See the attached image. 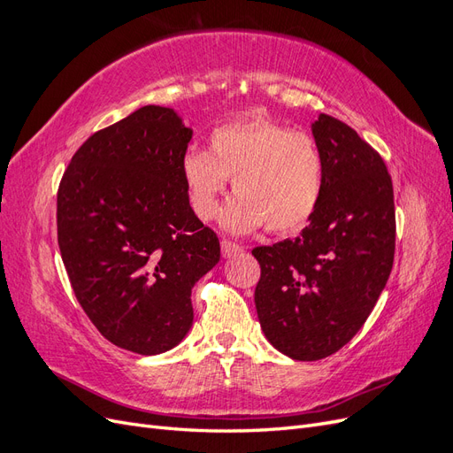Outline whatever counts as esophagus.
I'll return each mask as SVG.
<instances>
[{
	"label": "esophagus",
	"mask_w": 453,
	"mask_h": 453,
	"mask_svg": "<svg viewBox=\"0 0 453 453\" xmlns=\"http://www.w3.org/2000/svg\"><path fill=\"white\" fill-rule=\"evenodd\" d=\"M221 250H223V257L225 258H232V257H236V255H240L243 251L242 245H238L234 242H228V240L221 242Z\"/></svg>",
	"instance_id": "34e87169"
}]
</instances>
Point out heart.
Masks as SVG:
<instances>
[{
	"label": "heart",
	"instance_id": "1",
	"mask_svg": "<svg viewBox=\"0 0 453 453\" xmlns=\"http://www.w3.org/2000/svg\"><path fill=\"white\" fill-rule=\"evenodd\" d=\"M181 177L193 211L208 221L219 208L228 177L236 196L221 213L232 234L265 225L272 232L304 226L321 202L325 162L311 135L266 119L228 122L210 134V153L188 149Z\"/></svg>",
	"mask_w": 453,
	"mask_h": 453
}]
</instances>
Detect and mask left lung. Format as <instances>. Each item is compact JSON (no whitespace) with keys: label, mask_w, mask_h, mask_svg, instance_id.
I'll list each match as a JSON object with an SVG mask.
<instances>
[{"label":"left lung","mask_w":453,"mask_h":453,"mask_svg":"<svg viewBox=\"0 0 453 453\" xmlns=\"http://www.w3.org/2000/svg\"><path fill=\"white\" fill-rule=\"evenodd\" d=\"M311 135L325 162L318 210L298 238L253 250L260 328L295 361L325 359L357 334L395 255L393 185L381 157L323 113Z\"/></svg>","instance_id":"left-lung-1"}]
</instances>
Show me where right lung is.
Returning <instances> with one entry per match:
<instances>
[{"instance_id": "right-lung-1", "label": "right lung", "mask_w": 453, "mask_h": 453, "mask_svg": "<svg viewBox=\"0 0 453 453\" xmlns=\"http://www.w3.org/2000/svg\"><path fill=\"white\" fill-rule=\"evenodd\" d=\"M190 138L175 109L140 107L90 135L58 188V245L79 304L111 344L140 355L187 336L190 291L221 258L181 177Z\"/></svg>"}]
</instances>
